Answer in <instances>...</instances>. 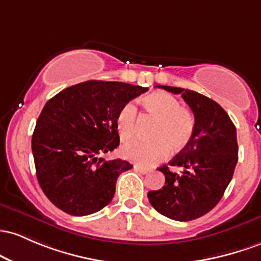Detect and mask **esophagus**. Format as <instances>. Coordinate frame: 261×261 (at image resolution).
<instances>
[{
	"label": "esophagus",
	"instance_id": "obj_1",
	"mask_svg": "<svg viewBox=\"0 0 261 261\" xmlns=\"http://www.w3.org/2000/svg\"><path fill=\"white\" fill-rule=\"evenodd\" d=\"M133 169L136 170V171L140 172V174H148V172H149V170H148V169L142 168V166H139V165H134V168H133Z\"/></svg>",
	"mask_w": 261,
	"mask_h": 261
}]
</instances>
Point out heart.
<instances>
[{
	"label": "heart",
	"mask_w": 261,
	"mask_h": 261,
	"mask_svg": "<svg viewBox=\"0 0 261 261\" xmlns=\"http://www.w3.org/2000/svg\"><path fill=\"white\" fill-rule=\"evenodd\" d=\"M148 116L158 119L153 133L154 140H137L124 145L122 155L125 159L144 168L156 165L170 155V151H181L190 144L195 134V115L180 101L166 92H154L143 101ZM117 130L123 142L136 137L138 127V108L134 102L127 103L119 110L116 119Z\"/></svg>",
	"instance_id": "heart-1"
}]
</instances>
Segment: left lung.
<instances>
[{
  "mask_svg": "<svg viewBox=\"0 0 261 261\" xmlns=\"http://www.w3.org/2000/svg\"><path fill=\"white\" fill-rule=\"evenodd\" d=\"M178 93L196 118L194 138L170 162L181 168V174L169 166L159 168L165 185L149 191L151 206L175 221H192L208 213L221 201L233 177L238 162L237 129L227 112L216 101L192 90L158 86Z\"/></svg>",
  "mask_w": 261,
  "mask_h": 261,
  "instance_id": "1",
  "label": "left lung"
}]
</instances>
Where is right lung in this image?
Returning <instances> with one entry per match:
<instances>
[{"label": "right lung", "instance_id": "obj_1", "mask_svg": "<svg viewBox=\"0 0 261 261\" xmlns=\"http://www.w3.org/2000/svg\"><path fill=\"white\" fill-rule=\"evenodd\" d=\"M148 87L90 80L49 99L38 118L32 151L43 192L58 208L87 216L110 203L117 177L133 168L125 160L98 158L119 145V110Z\"/></svg>", "mask_w": 261, "mask_h": 261}]
</instances>
